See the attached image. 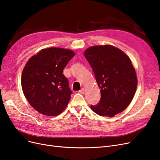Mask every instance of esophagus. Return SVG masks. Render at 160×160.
Instances as JSON below:
<instances>
[{
    "instance_id": "obj_1",
    "label": "esophagus",
    "mask_w": 160,
    "mask_h": 160,
    "mask_svg": "<svg viewBox=\"0 0 160 160\" xmlns=\"http://www.w3.org/2000/svg\"><path fill=\"white\" fill-rule=\"evenodd\" d=\"M79 92H80V94H84V92H85V90H84V88H81V90H79Z\"/></svg>"
}]
</instances>
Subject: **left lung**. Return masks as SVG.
Instances as JSON below:
<instances>
[{"instance_id":"8db88e82","label":"left lung","mask_w":160,"mask_h":160,"mask_svg":"<svg viewBox=\"0 0 160 160\" xmlns=\"http://www.w3.org/2000/svg\"><path fill=\"white\" fill-rule=\"evenodd\" d=\"M84 56L93 70L100 88L101 98L91 109L101 116L113 117L130 104L138 80L135 68L128 56L112 45L87 48Z\"/></svg>"}]
</instances>
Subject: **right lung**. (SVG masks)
I'll use <instances>...</instances> for the list:
<instances>
[{
  "label": "right lung",
  "instance_id": "obj_1",
  "mask_svg": "<svg viewBox=\"0 0 160 160\" xmlns=\"http://www.w3.org/2000/svg\"><path fill=\"white\" fill-rule=\"evenodd\" d=\"M74 55L71 50L49 48L28 60L22 70L21 84L26 98L34 110L55 116L65 109L72 92L62 72Z\"/></svg>",
  "mask_w": 160,
  "mask_h": 160
}]
</instances>
